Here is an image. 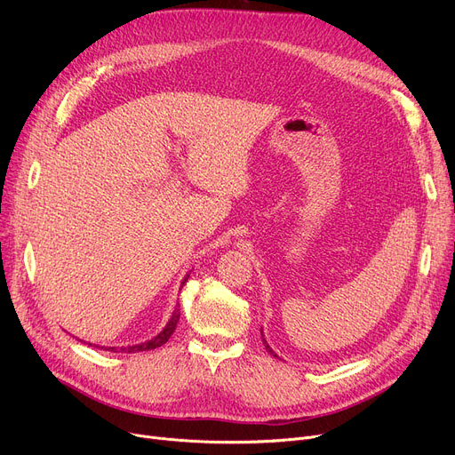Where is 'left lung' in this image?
Returning <instances> with one entry per match:
<instances>
[{
    "label": "left lung",
    "instance_id": "left-lung-1",
    "mask_svg": "<svg viewBox=\"0 0 455 455\" xmlns=\"http://www.w3.org/2000/svg\"><path fill=\"white\" fill-rule=\"evenodd\" d=\"M264 345H266V348H267V350H269V352H271V354H273V355H275V352H273V350H271V347H269V345H267V343H266V339H264Z\"/></svg>",
    "mask_w": 455,
    "mask_h": 455
}]
</instances>
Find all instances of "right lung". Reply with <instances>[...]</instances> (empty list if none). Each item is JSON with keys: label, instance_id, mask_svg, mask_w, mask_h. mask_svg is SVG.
<instances>
[{"label": "right lung", "instance_id": "1", "mask_svg": "<svg viewBox=\"0 0 455 455\" xmlns=\"http://www.w3.org/2000/svg\"><path fill=\"white\" fill-rule=\"evenodd\" d=\"M184 282H186V278H184ZM182 282V283H184ZM179 317H180V309L179 307H175V312H173V315H172V319H170V323L165 324V328L158 333L156 338H153V339H149V341H146V343H141V345H132V347H122L119 350L122 352H143V350H153V348H158V347H162L164 343H167V339L172 338V333L175 331V328H177V323H179ZM110 350V348H108ZM112 350L116 352V348L112 347Z\"/></svg>", "mask_w": 455, "mask_h": 455}]
</instances>
